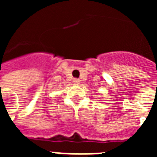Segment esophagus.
<instances>
[{
    "mask_svg": "<svg viewBox=\"0 0 157 157\" xmlns=\"http://www.w3.org/2000/svg\"><path fill=\"white\" fill-rule=\"evenodd\" d=\"M73 82H74L75 84H79L80 80L78 79V78H74V79H73Z\"/></svg>",
    "mask_w": 157,
    "mask_h": 157,
    "instance_id": "1",
    "label": "esophagus"
}]
</instances>
